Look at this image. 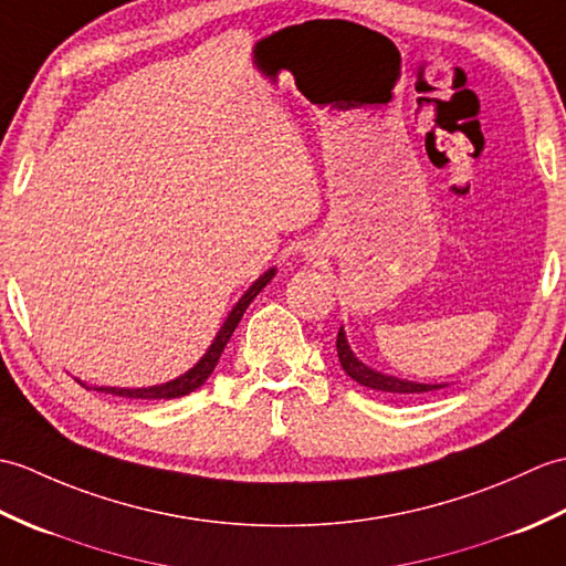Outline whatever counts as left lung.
Here are the masks:
<instances>
[{
    "label": "left lung",
    "instance_id": "obj_1",
    "mask_svg": "<svg viewBox=\"0 0 566 566\" xmlns=\"http://www.w3.org/2000/svg\"><path fill=\"white\" fill-rule=\"evenodd\" d=\"M336 354H338V363H342V368L346 370L348 378H354L363 387L378 389V392L397 395V397H411V395L433 392V389L446 387V385H421V382L399 380V378H392V375H382L378 370L363 366V363L354 356V350L348 348L344 329H338V336H336Z\"/></svg>",
    "mask_w": 566,
    "mask_h": 566
}]
</instances>
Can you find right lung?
Instances as JSON below:
<instances>
[{
    "label": "right lung",
    "mask_w": 566,
    "mask_h": 566,
    "mask_svg": "<svg viewBox=\"0 0 566 566\" xmlns=\"http://www.w3.org/2000/svg\"><path fill=\"white\" fill-rule=\"evenodd\" d=\"M273 273H275V269L266 271V273H263L261 279L254 283V285L249 287V291L242 295L240 303H237V305H234V310L230 312L228 322L222 324V329H220V334L216 336V342H212V346L208 348V354H206L203 358H200L191 370L184 373L181 378L171 380V382H167V385L140 387V389L98 387L96 392H106V395H116V397H130V399H177V397H184V395H188V392H193V389H198L200 385H203V382L210 378V373L216 370L218 360H220V356H222V350H224V346H228L230 336H232V332L237 329V324H240V319H242V315L247 312L249 303H251V300H254V297L263 291V287H266V283H271Z\"/></svg>",
    "instance_id": "1"
}]
</instances>
